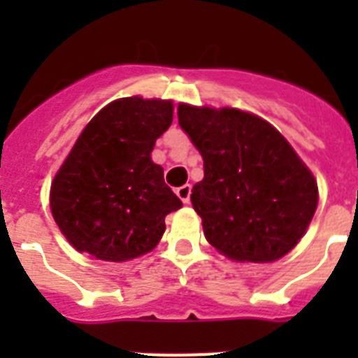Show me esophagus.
I'll return each mask as SVG.
<instances>
[{
  "label": "esophagus",
  "mask_w": 358,
  "mask_h": 358,
  "mask_svg": "<svg viewBox=\"0 0 358 358\" xmlns=\"http://www.w3.org/2000/svg\"><path fill=\"white\" fill-rule=\"evenodd\" d=\"M176 194H177V197H179L182 202H185V204H188V202H189V195H192V186H189V185L179 186V188L176 189Z\"/></svg>",
  "instance_id": "34e87169"
}]
</instances>
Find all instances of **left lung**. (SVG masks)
<instances>
[{
	"instance_id": "8db88e82",
	"label": "left lung",
	"mask_w": 358,
	"mask_h": 358,
	"mask_svg": "<svg viewBox=\"0 0 358 358\" xmlns=\"http://www.w3.org/2000/svg\"><path fill=\"white\" fill-rule=\"evenodd\" d=\"M177 116L204 159V179L189 199L208 242L255 264L296 248L317 208V182L280 131L231 107L179 103Z\"/></svg>"
}]
</instances>
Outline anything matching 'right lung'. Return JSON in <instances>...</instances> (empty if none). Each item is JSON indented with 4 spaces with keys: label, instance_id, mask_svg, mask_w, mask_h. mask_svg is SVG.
Returning a JSON list of instances; mask_svg holds the SVG:
<instances>
[{
    "label": "right lung",
    "instance_id": "obj_1",
    "mask_svg": "<svg viewBox=\"0 0 358 358\" xmlns=\"http://www.w3.org/2000/svg\"><path fill=\"white\" fill-rule=\"evenodd\" d=\"M172 118L170 100L129 96L85 125L50 189L53 218L77 251L127 262L156 248L164 217L182 206L150 159Z\"/></svg>",
    "mask_w": 358,
    "mask_h": 358
}]
</instances>
